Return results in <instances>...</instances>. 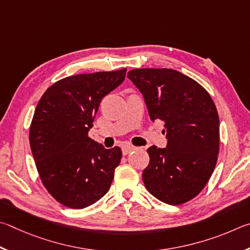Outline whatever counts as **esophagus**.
I'll list each match as a JSON object with an SVG mask.
<instances>
[{
  "instance_id": "obj_1",
  "label": "esophagus",
  "mask_w": 250,
  "mask_h": 250,
  "mask_svg": "<svg viewBox=\"0 0 250 250\" xmlns=\"http://www.w3.org/2000/svg\"><path fill=\"white\" fill-rule=\"evenodd\" d=\"M135 149H136V147L133 146V145H129V144H125V145L122 146L123 155H128L130 151H133Z\"/></svg>"
}]
</instances>
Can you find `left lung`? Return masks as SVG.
Here are the masks:
<instances>
[{
  "label": "left lung",
  "mask_w": 250,
  "mask_h": 250,
  "mask_svg": "<svg viewBox=\"0 0 250 250\" xmlns=\"http://www.w3.org/2000/svg\"><path fill=\"white\" fill-rule=\"evenodd\" d=\"M127 78L141 91L150 120L165 122L167 146L147 149L143 171L146 189L161 202L186 203L195 198L215 168L220 118L202 85L172 69H134Z\"/></svg>",
  "instance_id": "1"
}]
</instances>
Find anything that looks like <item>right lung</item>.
<instances>
[{"label": "right lung", "mask_w": 250, "mask_h": 250, "mask_svg": "<svg viewBox=\"0 0 250 250\" xmlns=\"http://www.w3.org/2000/svg\"><path fill=\"white\" fill-rule=\"evenodd\" d=\"M125 74L122 69L67 77L39 100L29 130L30 149L42 185L65 207H90L112 185L121 148L106 149L87 133L101 100L122 84Z\"/></svg>", "instance_id": "1"}]
</instances>
